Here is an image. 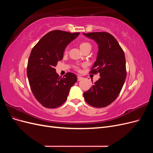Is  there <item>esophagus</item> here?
<instances>
[{
  "instance_id": "obj_1",
  "label": "esophagus",
  "mask_w": 153,
  "mask_h": 153,
  "mask_svg": "<svg viewBox=\"0 0 153 153\" xmlns=\"http://www.w3.org/2000/svg\"><path fill=\"white\" fill-rule=\"evenodd\" d=\"M77 78H78V81H80L82 78H83V77H82V76H77Z\"/></svg>"
}]
</instances>
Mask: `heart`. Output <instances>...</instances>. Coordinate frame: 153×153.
<instances>
[{
  "label": "heart",
  "instance_id": "b5f03b06",
  "mask_svg": "<svg viewBox=\"0 0 153 153\" xmlns=\"http://www.w3.org/2000/svg\"><path fill=\"white\" fill-rule=\"evenodd\" d=\"M80 48L82 51H84L86 49H91V45L88 42H82L80 44ZM78 70V68H76Z\"/></svg>",
  "mask_w": 153,
  "mask_h": 153
}]
</instances>
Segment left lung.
Listing matches in <instances>:
<instances>
[{"instance_id": "1", "label": "left lung", "mask_w": 153, "mask_h": 153, "mask_svg": "<svg viewBox=\"0 0 153 153\" xmlns=\"http://www.w3.org/2000/svg\"><path fill=\"white\" fill-rule=\"evenodd\" d=\"M83 34L98 45L96 60L90 73L98 72L100 76L91 89L84 92V99L94 107H105L117 98L124 84L126 77L125 55L117 41L108 32Z\"/></svg>"}]
</instances>
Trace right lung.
Wrapping results in <instances>:
<instances>
[{
  "mask_svg": "<svg viewBox=\"0 0 153 153\" xmlns=\"http://www.w3.org/2000/svg\"><path fill=\"white\" fill-rule=\"evenodd\" d=\"M79 34V32L52 30L45 34L31 51L27 77L36 99L46 108H55L62 105L77 81L76 75L72 73H67L63 78L59 76L55 67L62 59L67 46Z\"/></svg>",
  "mask_w": 153,
  "mask_h": 153,
  "instance_id": "obj_1",
  "label": "right lung"
}]
</instances>
